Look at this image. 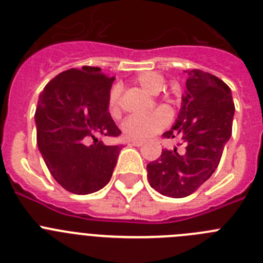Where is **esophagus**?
Instances as JSON below:
<instances>
[{"instance_id": "34e87169", "label": "esophagus", "mask_w": 263, "mask_h": 263, "mask_svg": "<svg viewBox=\"0 0 263 263\" xmlns=\"http://www.w3.org/2000/svg\"><path fill=\"white\" fill-rule=\"evenodd\" d=\"M129 145L130 146H137V147H139V146L143 145V142H142V141H136V139H132V141H129Z\"/></svg>"}]
</instances>
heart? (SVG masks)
<instances>
[{
    "mask_svg": "<svg viewBox=\"0 0 263 263\" xmlns=\"http://www.w3.org/2000/svg\"><path fill=\"white\" fill-rule=\"evenodd\" d=\"M141 88L152 95L159 93L164 88V79L155 72H146L137 78ZM109 111L111 116L120 113V93L115 89L109 100ZM171 121V113L166 108H158L146 115L130 116L122 122V132L130 139H146L154 136L167 126Z\"/></svg>",
    "mask_w": 263,
    "mask_h": 263,
    "instance_id": "obj_1",
    "label": "heart"
}]
</instances>
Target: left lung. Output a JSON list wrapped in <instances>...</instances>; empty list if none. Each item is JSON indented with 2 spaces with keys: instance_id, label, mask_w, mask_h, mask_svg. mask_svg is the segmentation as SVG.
<instances>
[{
  "instance_id": "1",
  "label": "left lung",
  "mask_w": 263,
  "mask_h": 263,
  "mask_svg": "<svg viewBox=\"0 0 263 263\" xmlns=\"http://www.w3.org/2000/svg\"><path fill=\"white\" fill-rule=\"evenodd\" d=\"M184 72L188 78L182 108L174 126L163 134L180 143L173 150L163 148L146 167L155 191L175 199L194 194L215 173L232 136L234 116L231 88L224 81L200 69Z\"/></svg>"
}]
</instances>
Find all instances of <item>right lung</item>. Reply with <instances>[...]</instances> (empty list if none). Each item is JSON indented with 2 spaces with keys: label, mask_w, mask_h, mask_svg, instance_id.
I'll use <instances>...</instances> for the list:
<instances>
[{
  "label": "right lung",
  "mask_w": 263,
  "mask_h": 263,
  "mask_svg": "<svg viewBox=\"0 0 263 263\" xmlns=\"http://www.w3.org/2000/svg\"><path fill=\"white\" fill-rule=\"evenodd\" d=\"M99 67L64 71L39 95L36 142L46 166L64 190L96 192L109 183L122 146H106L99 137L121 130L108 111L110 88Z\"/></svg>",
  "instance_id": "add662e5"
}]
</instances>
